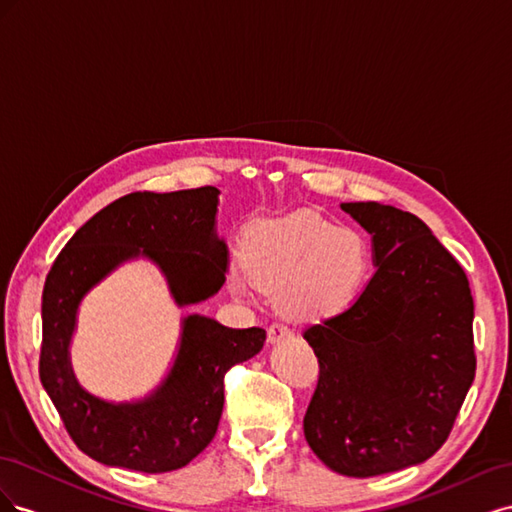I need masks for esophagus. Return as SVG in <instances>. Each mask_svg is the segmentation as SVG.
Here are the masks:
<instances>
[{
	"label": "esophagus",
	"mask_w": 512,
	"mask_h": 512,
	"mask_svg": "<svg viewBox=\"0 0 512 512\" xmlns=\"http://www.w3.org/2000/svg\"><path fill=\"white\" fill-rule=\"evenodd\" d=\"M290 337V331L284 327V324H271V327L267 329V339L269 344H280L284 342V339Z\"/></svg>",
	"instance_id": "obj_1"
}]
</instances>
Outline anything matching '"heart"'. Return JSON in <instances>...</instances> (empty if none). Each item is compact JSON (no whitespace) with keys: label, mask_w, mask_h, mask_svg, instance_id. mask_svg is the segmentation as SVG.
<instances>
[{"label":"heart","mask_w":512,"mask_h":512,"mask_svg":"<svg viewBox=\"0 0 512 512\" xmlns=\"http://www.w3.org/2000/svg\"><path fill=\"white\" fill-rule=\"evenodd\" d=\"M243 265H232L230 290L247 297L275 292L292 322H322L354 303L371 269V245L361 230L309 213L265 220L245 232Z\"/></svg>","instance_id":"b5f03b06"}]
</instances>
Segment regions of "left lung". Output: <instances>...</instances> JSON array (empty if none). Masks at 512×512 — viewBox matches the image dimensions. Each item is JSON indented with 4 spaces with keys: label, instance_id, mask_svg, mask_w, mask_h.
I'll list each match as a JSON object with an SVG mask.
<instances>
[{
    "label": "left lung",
    "instance_id": "1",
    "mask_svg": "<svg viewBox=\"0 0 512 512\" xmlns=\"http://www.w3.org/2000/svg\"><path fill=\"white\" fill-rule=\"evenodd\" d=\"M371 235L376 273L335 318L305 329L320 376L305 440L354 478L418 466L446 442L474 382L468 277L416 215L342 203Z\"/></svg>",
    "mask_w": 512,
    "mask_h": 512
}]
</instances>
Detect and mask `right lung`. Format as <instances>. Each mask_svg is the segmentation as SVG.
I'll return each mask as SVG.
<instances>
[{
	"instance_id": "1",
	"label": "right lung",
	"mask_w": 512,
	"mask_h": 512,
	"mask_svg": "<svg viewBox=\"0 0 512 512\" xmlns=\"http://www.w3.org/2000/svg\"><path fill=\"white\" fill-rule=\"evenodd\" d=\"M220 190L134 192L98 211L55 258L42 290L40 380L70 438L104 466L147 474L179 470L213 440L224 408V374L252 359L267 333L228 329L190 314L181 320L175 361L149 395L108 401L74 376L70 344L81 301L130 260L164 275L179 305L207 301L226 282L228 245L215 230Z\"/></svg>"
}]
</instances>
